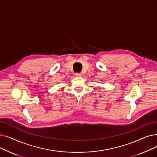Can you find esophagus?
I'll list each match as a JSON object with an SVG mask.
<instances>
[{"mask_svg": "<svg viewBox=\"0 0 157 157\" xmlns=\"http://www.w3.org/2000/svg\"><path fill=\"white\" fill-rule=\"evenodd\" d=\"M75 76L76 77H81L82 76V74L81 73H76L75 74Z\"/></svg>", "mask_w": 157, "mask_h": 157, "instance_id": "esophagus-1", "label": "esophagus"}]
</instances>
